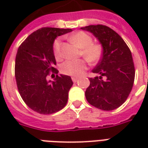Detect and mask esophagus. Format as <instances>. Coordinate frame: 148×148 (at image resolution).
Wrapping results in <instances>:
<instances>
[{
    "instance_id": "34e87169",
    "label": "esophagus",
    "mask_w": 148,
    "mask_h": 148,
    "mask_svg": "<svg viewBox=\"0 0 148 148\" xmlns=\"http://www.w3.org/2000/svg\"><path fill=\"white\" fill-rule=\"evenodd\" d=\"M77 80H78V77H72V81H73L74 82H76Z\"/></svg>"
}]
</instances>
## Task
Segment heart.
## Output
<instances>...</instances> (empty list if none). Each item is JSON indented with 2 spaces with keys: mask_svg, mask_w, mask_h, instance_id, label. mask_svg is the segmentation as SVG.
Returning <instances> with one entry per match:
<instances>
[{
  "mask_svg": "<svg viewBox=\"0 0 148 148\" xmlns=\"http://www.w3.org/2000/svg\"><path fill=\"white\" fill-rule=\"evenodd\" d=\"M70 39L78 47L82 48V54L90 63H96L101 59L102 55V47L98 43H93V39L89 34L85 32H77L73 34ZM61 46V38L55 39L53 45V51L57 60H60L62 58ZM86 69L87 63L83 59L67 60L60 66V71L62 74L74 77L82 75Z\"/></svg>",
  "mask_w": 148,
  "mask_h": 148,
  "instance_id": "1",
  "label": "heart"
}]
</instances>
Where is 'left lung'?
Segmentation results:
<instances>
[{"instance_id": "obj_1", "label": "left lung", "mask_w": 148, "mask_h": 148, "mask_svg": "<svg viewBox=\"0 0 148 148\" xmlns=\"http://www.w3.org/2000/svg\"><path fill=\"white\" fill-rule=\"evenodd\" d=\"M81 29L93 34L102 47L101 58L92 71L99 77L90 78V86L86 90L87 101L105 111L117 109L127 100L133 86L135 67L130 49L124 39L107 26L89 25Z\"/></svg>"}]
</instances>
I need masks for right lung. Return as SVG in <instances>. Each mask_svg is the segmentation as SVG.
Instances as JSON below:
<instances>
[{
	"mask_svg": "<svg viewBox=\"0 0 148 148\" xmlns=\"http://www.w3.org/2000/svg\"><path fill=\"white\" fill-rule=\"evenodd\" d=\"M72 29L43 27L34 32L18 48L15 77L19 93L30 109L40 114H52L63 109L73 85L68 75L47 80L50 72L58 74L53 45L58 36ZM53 75V74H52ZM51 75V76H52Z\"/></svg>",
	"mask_w": 148,
	"mask_h": 148,
	"instance_id": "right-lung-1",
	"label": "right lung"
}]
</instances>
